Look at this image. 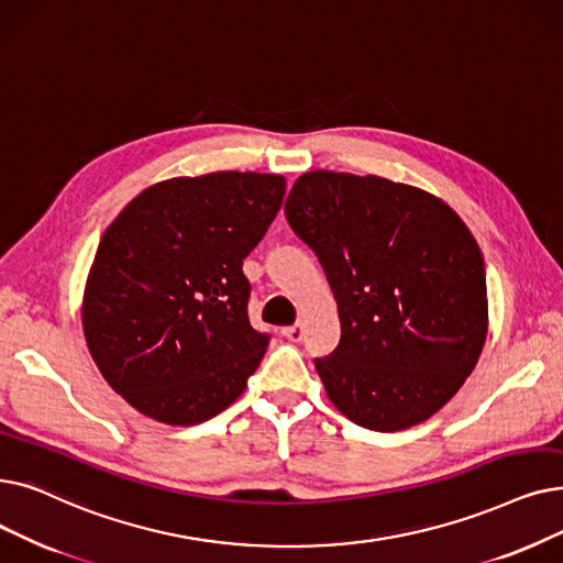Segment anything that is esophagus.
<instances>
[{
    "label": "esophagus",
    "instance_id": "1",
    "mask_svg": "<svg viewBox=\"0 0 563 563\" xmlns=\"http://www.w3.org/2000/svg\"><path fill=\"white\" fill-rule=\"evenodd\" d=\"M283 335H285L287 340H295V342H299V340L303 338V324H291V327H285V329H283Z\"/></svg>",
    "mask_w": 563,
    "mask_h": 563
}]
</instances>
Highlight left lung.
Instances as JSON below:
<instances>
[{"label": "left lung", "instance_id": "obj_1", "mask_svg": "<svg viewBox=\"0 0 563 563\" xmlns=\"http://www.w3.org/2000/svg\"><path fill=\"white\" fill-rule=\"evenodd\" d=\"M285 216L338 299V347L314 358L356 426L396 432L430 419L474 371L487 333L485 264L457 213L382 177L314 169Z\"/></svg>", "mask_w": 563, "mask_h": 563}]
</instances>
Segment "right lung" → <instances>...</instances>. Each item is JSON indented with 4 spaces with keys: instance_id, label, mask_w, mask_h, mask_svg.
Returning <instances> with one entry per match:
<instances>
[{
    "instance_id": "1",
    "label": "right lung",
    "mask_w": 563,
    "mask_h": 563,
    "mask_svg": "<svg viewBox=\"0 0 563 563\" xmlns=\"http://www.w3.org/2000/svg\"><path fill=\"white\" fill-rule=\"evenodd\" d=\"M283 195L278 175L169 179L106 230L85 289V338L108 384L144 417L195 426L243 394L272 340L251 327L243 260Z\"/></svg>"
}]
</instances>
